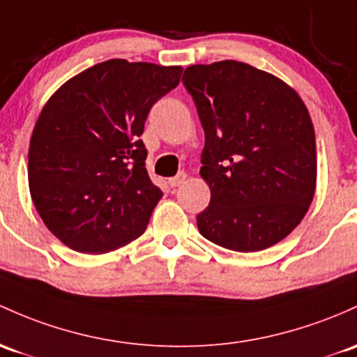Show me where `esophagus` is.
Returning <instances> with one entry per match:
<instances>
[{"label":"esophagus","mask_w":357,"mask_h":357,"mask_svg":"<svg viewBox=\"0 0 357 357\" xmlns=\"http://www.w3.org/2000/svg\"><path fill=\"white\" fill-rule=\"evenodd\" d=\"M185 180H187V174H183V172H180L177 177H174V178L168 180V185H170V187H178V185H182V183L185 182Z\"/></svg>","instance_id":"1"}]
</instances>
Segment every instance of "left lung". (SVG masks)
Listing matches in <instances>:
<instances>
[{
  "mask_svg": "<svg viewBox=\"0 0 357 357\" xmlns=\"http://www.w3.org/2000/svg\"><path fill=\"white\" fill-rule=\"evenodd\" d=\"M182 82L204 128L201 177L209 206L197 214L204 238L259 252L286 238L317 189L315 129L294 88L238 61L194 64Z\"/></svg>",
  "mask_w": 357,
  "mask_h": 357,
  "instance_id": "8db88e82",
  "label": "left lung"
}]
</instances>
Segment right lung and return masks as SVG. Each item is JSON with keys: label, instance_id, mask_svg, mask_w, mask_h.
<instances>
[{"label": "right lung", "instance_id": "right-lung-1", "mask_svg": "<svg viewBox=\"0 0 357 357\" xmlns=\"http://www.w3.org/2000/svg\"><path fill=\"white\" fill-rule=\"evenodd\" d=\"M182 66L109 59L73 76L42 107L29 146V189L49 231L83 254L144 233L163 192L148 177L149 109Z\"/></svg>", "mask_w": 357, "mask_h": 357}]
</instances>
